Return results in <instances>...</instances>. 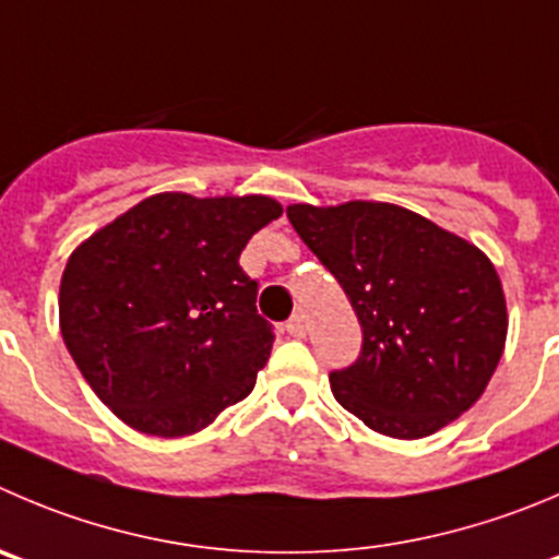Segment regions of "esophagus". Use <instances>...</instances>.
Masks as SVG:
<instances>
[{
	"mask_svg": "<svg viewBox=\"0 0 559 559\" xmlns=\"http://www.w3.org/2000/svg\"><path fill=\"white\" fill-rule=\"evenodd\" d=\"M285 329H288L290 337H305V334H307L305 316H299V312H296V316H290L288 323H285Z\"/></svg>",
	"mask_w": 559,
	"mask_h": 559,
	"instance_id": "1",
	"label": "esophagus"
}]
</instances>
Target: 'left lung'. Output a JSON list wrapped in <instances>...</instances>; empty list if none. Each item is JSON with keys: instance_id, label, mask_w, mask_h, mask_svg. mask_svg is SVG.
Returning <instances> with one entry per match:
<instances>
[{"instance_id": "8db88e82", "label": "left lung", "mask_w": 559, "mask_h": 559, "mask_svg": "<svg viewBox=\"0 0 559 559\" xmlns=\"http://www.w3.org/2000/svg\"><path fill=\"white\" fill-rule=\"evenodd\" d=\"M288 219L362 326L356 362L329 373L340 406L392 439H423L461 417L491 381L508 334L491 260L390 203H299Z\"/></svg>"}]
</instances>
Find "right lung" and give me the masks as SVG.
<instances>
[{
  "instance_id": "add662e5",
  "label": "right lung",
  "mask_w": 559,
  "mask_h": 559,
  "mask_svg": "<svg viewBox=\"0 0 559 559\" xmlns=\"http://www.w3.org/2000/svg\"><path fill=\"white\" fill-rule=\"evenodd\" d=\"M283 216L263 194H153L79 243L60 329L95 395L134 430L189 436L252 392L274 332L238 265Z\"/></svg>"
}]
</instances>
